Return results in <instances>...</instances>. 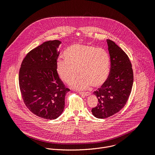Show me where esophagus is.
<instances>
[{
    "label": "esophagus",
    "instance_id": "esophagus-1",
    "mask_svg": "<svg viewBox=\"0 0 155 155\" xmlns=\"http://www.w3.org/2000/svg\"><path fill=\"white\" fill-rule=\"evenodd\" d=\"M79 94H81V95L86 96H90V95L91 94V93H89V92H79Z\"/></svg>",
    "mask_w": 155,
    "mask_h": 155
}]
</instances>
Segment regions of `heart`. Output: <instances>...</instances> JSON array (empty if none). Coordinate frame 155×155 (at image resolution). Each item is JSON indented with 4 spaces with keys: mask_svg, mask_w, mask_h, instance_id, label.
<instances>
[{
    "mask_svg": "<svg viewBox=\"0 0 155 155\" xmlns=\"http://www.w3.org/2000/svg\"><path fill=\"white\" fill-rule=\"evenodd\" d=\"M64 59L56 62V72L60 79L69 84L78 74L81 75L71 82L76 90H86L91 86L99 87L105 83L110 71V58L106 50L90 44L76 43L64 53Z\"/></svg>",
    "mask_w": 155,
    "mask_h": 155,
    "instance_id": "obj_1",
    "label": "heart"
}]
</instances>
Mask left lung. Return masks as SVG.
I'll return each instance as SVG.
<instances>
[{"mask_svg": "<svg viewBox=\"0 0 155 155\" xmlns=\"http://www.w3.org/2000/svg\"><path fill=\"white\" fill-rule=\"evenodd\" d=\"M107 42L111 68L105 83L93 93L98 103L91 110L95 117L101 119L115 115L124 107L134 81L133 71L127 55L112 40L107 39Z\"/></svg>", "mask_w": 155, "mask_h": 155, "instance_id": "obj_1", "label": "left lung"}]
</instances>
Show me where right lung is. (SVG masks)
<instances>
[{
	"label": "right lung",
	"mask_w": 155,
	"mask_h": 155,
	"mask_svg": "<svg viewBox=\"0 0 155 155\" xmlns=\"http://www.w3.org/2000/svg\"><path fill=\"white\" fill-rule=\"evenodd\" d=\"M59 40H50L31 50L22 62L19 74V88L30 111L47 120H54L63 112L65 96L70 91L59 78L56 62Z\"/></svg>",
	"instance_id": "1"
}]
</instances>
